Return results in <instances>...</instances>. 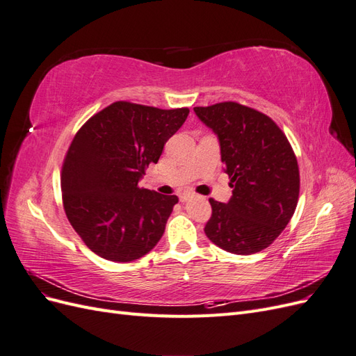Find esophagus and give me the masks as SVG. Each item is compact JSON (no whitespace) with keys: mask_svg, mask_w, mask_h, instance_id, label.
I'll use <instances>...</instances> for the list:
<instances>
[{"mask_svg":"<svg viewBox=\"0 0 356 356\" xmlns=\"http://www.w3.org/2000/svg\"><path fill=\"white\" fill-rule=\"evenodd\" d=\"M191 197H193L191 193H182V195H179V200H181V202H187V200H190Z\"/></svg>","mask_w":356,"mask_h":356,"instance_id":"esophagus-1","label":"esophagus"}]
</instances>
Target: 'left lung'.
<instances>
[{"label":"left lung","mask_w":356,"mask_h":356,"mask_svg":"<svg viewBox=\"0 0 356 356\" xmlns=\"http://www.w3.org/2000/svg\"><path fill=\"white\" fill-rule=\"evenodd\" d=\"M200 120L218 136L221 161L233 196L209 199L208 239L239 255L270 246L294 215L300 193L297 157L270 117L238 102L195 106Z\"/></svg>","instance_id":"left-lung-1"}]
</instances>
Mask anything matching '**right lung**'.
Wrapping results in <instances>:
<instances>
[{
	"instance_id": "right-lung-1",
	"label": "right lung",
	"mask_w": 356,
	"mask_h": 356,
	"mask_svg": "<svg viewBox=\"0 0 356 356\" xmlns=\"http://www.w3.org/2000/svg\"><path fill=\"white\" fill-rule=\"evenodd\" d=\"M188 113L117 101L75 134L62 165V202L72 229L96 255L134 261L163 236L178 197L138 182Z\"/></svg>"
}]
</instances>
